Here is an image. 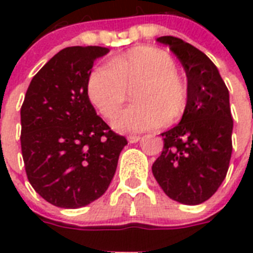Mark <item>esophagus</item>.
I'll return each mask as SVG.
<instances>
[{
    "label": "esophagus",
    "instance_id": "obj_1",
    "mask_svg": "<svg viewBox=\"0 0 253 253\" xmlns=\"http://www.w3.org/2000/svg\"><path fill=\"white\" fill-rule=\"evenodd\" d=\"M127 140H128V143H136L140 140V136H138V135H130V136L127 138Z\"/></svg>",
    "mask_w": 253,
    "mask_h": 253
}]
</instances>
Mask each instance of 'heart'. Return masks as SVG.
<instances>
[{"label":"heart","instance_id":"heart-1","mask_svg":"<svg viewBox=\"0 0 253 253\" xmlns=\"http://www.w3.org/2000/svg\"><path fill=\"white\" fill-rule=\"evenodd\" d=\"M134 90L136 103L117 115L113 127L135 134L176 122L186 110L189 86L167 51L139 45L114 57L109 64L95 67L86 81V94L103 118H114Z\"/></svg>","mask_w":253,"mask_h":253}]
</instances>
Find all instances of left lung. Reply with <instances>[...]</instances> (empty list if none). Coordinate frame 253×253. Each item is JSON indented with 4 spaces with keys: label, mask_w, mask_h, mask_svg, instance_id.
<instances>
[{
    "label": "left lung",
    "mask_w": 253,
    "mask_h": 253,
    "mask_svg": "<svg viewBox=\"0 0 253 253\" xmlns=\"http://www.w3.org/2000/svg\"><path fill=\"white\" fill-rule=\"evenodd\" d=\"M158 41L180 59L189 102L181 122L162 134L164 148L152 173L169 198L202 204L218 190L230 166L234 121L228 89L214 63L194 45L176 37Z\"/></svg>",
    "instance_id": "left-lung-1"
}]
</instances>
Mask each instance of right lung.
Instances as JSON below:
<instances>
[{
	"label": "right lung",
	"instance_id": "right-lung-1",
	"mask_svg": "<svg viewBox=\"0 0 253 253\" xmlns=\"http://www.w3.org/2000/svg\"><path fill=\"white\" fill-rule=\"evenodd\" d=\"M107 52L98 45L61 49L33 77L22 103L26 174L35 192L59 208H83L102 196L127 144L86 94L93 64Z\"/></svg>",
	"mask_w": 253,
	"mask_h": 253
}]
</instances>
